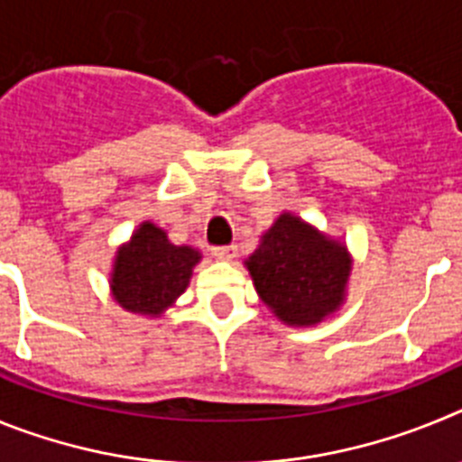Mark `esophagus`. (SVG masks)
<instances>
[{
	"instance_id": "1",
	"label": "esophagus",
	"mask_w": 462,
	"mask_h": 462,
	"mask_svg": "<svg viewBox=\"0 0 462 462\" xmlns=\"http://www.w3.org/2000/svg\"><path fill=\"white\" fill-rule=\"evenodd\" d=\"M212 256L219 261H231L236 256V247L228 245V247H212Z\"/></svg>"
}]
</instances>
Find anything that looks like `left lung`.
Here are the masks:
<instances>
[{
	"mask_svg": "<svg viewBox=\"0 0 462 462\" xmlns=\"http://www.w3.org/2000/svg\"><path fill=\"white\" fill-rule=\"evenodd\" d=\"M354 259L346 243L284 210L245 259L254 289L282 324L310 328L346 303Z\"/></svg>",
	"mask_w": 462,
	"mask_h": 462,
	"instance_id": "8db88e82",
	"label": "left lung"
}]
</instances>
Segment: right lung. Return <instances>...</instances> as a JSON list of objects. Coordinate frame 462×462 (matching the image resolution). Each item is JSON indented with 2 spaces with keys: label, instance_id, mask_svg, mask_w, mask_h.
<instances>
[{
  "label": "right lung",
  "instance_id": "1",
  "mask_svg": "<svg viewBox=\"0 0 462 462\" xmlns=\"http://www.w3.org/2000/svg\"><path fill=\"white\" fill-rule=\"evenodd\" d=\"M203 254L189 245H173L162 226L141 222L122 243L108 273L110 296L125 312L159 319L189 287Z\"/></svg>",
  "mask_w": 462,
  "mask_h": 462
}]
</instances>
